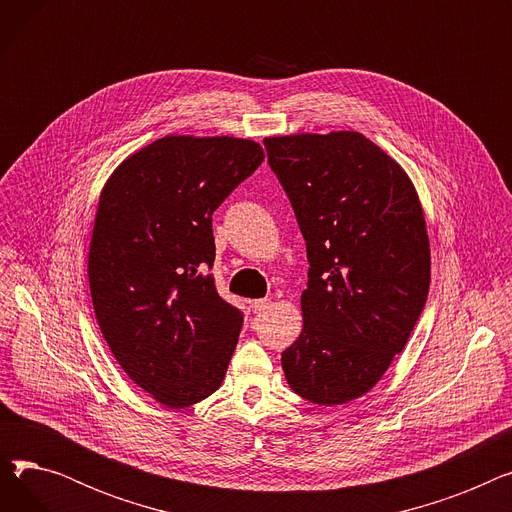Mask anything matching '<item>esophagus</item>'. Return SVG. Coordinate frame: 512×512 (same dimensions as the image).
Returning a JSON list of instances; mask_svg holds the SVG:
<instances>
[{
    "mask_svg": "<svg viewBox=\"0 0 512 512\" xmlns=\"http://www.w3.org/2000/svg\"><path fill=\"white\" fill-rule=\"evenodd\" d=\"M270 303H272V299H255V301H251V309L255 313H261V311H265L267 307H270Z\"/></svg>",
    "mask_w": 512,
    "mask_h": 512,
    "instance_id": "34e87169",
    "label": "esophagus"
}]
</instances>
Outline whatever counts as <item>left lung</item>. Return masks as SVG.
<instances>
[{"mask_svg":"<svg viewBox=\"0 0 512 512\" xmlns=\"http://www.w3.org/2000/svg\"><path fill=\"white\" fill-rule=\"evenodd\" d=\"M307 240L303 332L282 353L288 386L321 407L382 380L423 311L432 253L409 174L357 130L265 137Z\"/></svg>","mask_w":512,"mask_h":512,"instance_id":"obj_1","label":"left lung"}]
</instances>
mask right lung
Returning a JSON list of instances; mask_svg holds the SVG:
<instances>
[{
	"label": "right lung",
	"mask_w": 512,
	"mask_h": 512,
	"mask_svg": "<svg viewBox=\"0 0 512 512\" xmlns=\"http://www.w3.org/2000/svg\"><path fill=\"white\" fill-rule=\"evenodd\" d=\"M263 157L251 139L168 134L101 188L87 263L97 324L128 378L168 409L224 382L242 315L205 274L211 215Z\"/></svg>",
	"instance_id": "obj_1"
}]
</instances>
